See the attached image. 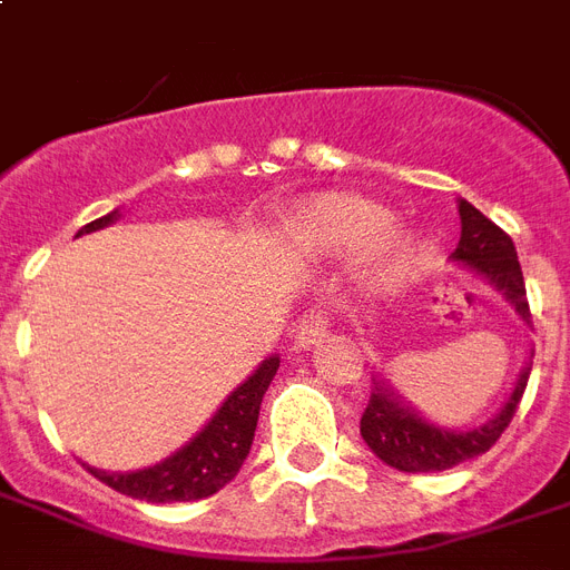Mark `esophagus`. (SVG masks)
<instances>
[{
  "mask_svg": "<svg viewBox=\"0 0 570 570\" xmlns=\"http://www.w3.org/2000/svg\"><path fill=\"white\" fill-rule=\"evenodd\" d=\"M325 337H328V316L322 311H304V316L295 325V346L313 348Z\"/></svg>",
  "mask_w": 570,
  "mask_h": 570,
  "instance_id": "1",
  "label": "esophagus"
}]
</instances>
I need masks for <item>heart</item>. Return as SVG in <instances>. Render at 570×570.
<instances>
[{"label":"heart","mask_w":570,"mask_h":570,"mask_svg":"<svg viewBox=\"0 0 570 570\" xmlns=\"http://www.w3.org/2000/svg\"><path fill=\"white\" fill-rule=\"evenodd\" d=\"M387 213L357 195L313 197L295 213V230L304 245L322 254L361 248L357 277L370 289L396 286L416 259V239L402 227H384Z\"/></svg>","instance_id":"b5f03b06"}]
</instances>
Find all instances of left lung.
<instances>
[{"label": "left lung", "instance_id": "1", "mask_svg": "<svg viewBox=\"0 0 570 570\" xmlns=\"http://www.w3.org/2000/svg\"><path fill=\"white\" fill-rule=\"evenodd\" d=\"M459 215L461 239L459 248L452 250V259H459L468 268H473L476 275L491 281L514 304L518 316L530 322V302H527V286H523V272L512 236L500 230L491 218H485L468 200H459ZM530 370L532 361L523 366L521 379L514 384L503 411L494 420H488L485 425L470 429V432H450L441 425L425 423L423 416L402 402V396L390 390V384L375 381L364 416H361V434H364L366 446L384 464L402 470V473L450 470L461 461L476 459L500 441V434L509 429L514 411H518V402H521L527 381H530Z\"/></svg>", "mask_w": 570, "mask_h": 570}]
</instances>
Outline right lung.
Returning a JSON list of instances; mask_svg holds the SVG:
<instances>
[{
    "label": "right lung",
    "instance_id": "right-lung-1",
    "mask_svg": "<svg viewBox=\"0 0 570 570\" xmlns=\"http://www.w3.org/2000/svg\"><path fill=\"white\" fill-rule=\"evenodd\" d=\"M115 218H118V209L102 215L97 222L85 224L79 236L100 230ZM277 366H281V357L263 361L245 384H239L230 396L224 399V405L215 411L213 420L163 464L136 470V473L88 470L100 479L102 485L115 488L118 494L147 500V503H189V500H204V497L222 491L239 473L242 461L248 459L254 429H257L259 402L275 379Z\"/></svg>",
    "mask_w": 570,
    "mask_h": 570
}]
</instances>
